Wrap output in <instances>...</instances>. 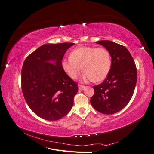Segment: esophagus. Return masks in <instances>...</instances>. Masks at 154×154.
<instances>
[{"mask_svg":"<svg viewBox=\"0 0 154 154\" xmlns=\"http://www.w3.org/2000/svg\"><path fill=\"white\" fill-rule=\"evenodd\" d=\"M78 88L79 89H80V91H84L85 90V86H83V85H78Z\"/></svg>","mask_w":154,"mask_h":154,"instance_id":"34e87169","label":"esophagus"}]
</instances>
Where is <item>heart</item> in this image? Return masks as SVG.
<instances>
[{"instance_id":"b5f03b06","label":"heart","mask_w":154,"mask_h":154,"mask_svg":"<svg viewBox=\"0 0 154 154\" xmlns=\"http://www.w3.org/2000/svg\"><path fill=\"white\" fill-rule=\"evenodd\" d=\"M111 64L108 51L103 48L92 46H81L74 49L70 53L69 58H64L61 62L63 71L73 80L77 78L82 69L84 71L82 77L83 82L104 80L110 72Z\"/></svg>"}]
</instances>
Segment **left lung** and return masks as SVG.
Masks as SVG:
<instances>
[{
    "label": "left lung",
    "mask_w": 154,
    "mask_h": 154,
    "mask_svg": "<svg viewBox=\"0 0 154 154\" xmlns=\"http://www.w3.org/2000/svg\"><path fill=\"white\" fill-rule=\"evenodd\" d=\"M96 44L109 51L112 60L110 72L101 84L94 86L92 106L100 113L112 114L122 110L131 100L137 82L134 59L125 46L109 40Z\"/></svg>",
    "instance_id": "left-lung-1"
}]
</instances>
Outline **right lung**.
<instances>
[{"label":"right lung","instance_id":"add662e5","mask_svg":"<svg viewBox=\"0 0 154 154\" xmlns=\"http://www.w3.org/2000/svg\"><path fill=\"white\" fill-rule=\"evenodd\" d=\"M74 44H44L23 63V95L31 110L44 119L58 120L72 109L78 85L63 71L61 62L67 49Z\"/></svg>","mask_w":154,"mask_h":154}]
</instances>
